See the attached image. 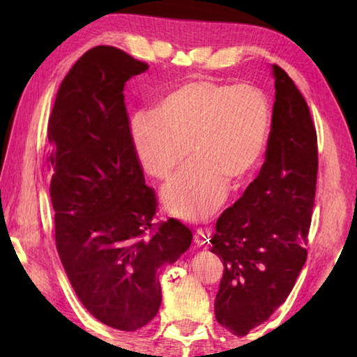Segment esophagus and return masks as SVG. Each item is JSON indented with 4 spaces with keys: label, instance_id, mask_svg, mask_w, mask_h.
Wrapping results in <instances>:
<instances>
[{
    "label": "esophagus",
    "instance_id": "34e87169",
    "mask_svg": "<svg viewBox=\"0 0 357 357\" xmlns=\"http://www.w3.org/2000/svg\"><path fill=\"white\" fill-rule=\"evenodd\" d=\"M193 239H195V242H196V244H198L199 247L206 245L207 242L210 241V230H207V229H198V230L195 231Z\"/></svg>",
    "mask_w": 357,
    "mask_h": 357
}]
</instances>
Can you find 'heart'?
I'll return each instance as SVG.
<instances>
[{
  "label": "heart",
  "mask_w": 357,
  "mask_h": 357,
  "mask_svg": "<svg viewBox=\"0 0 357 357\" xmlns=\"http://www.w3.org/2000/svg\"><path fill=\"white\" fill-rule=\"evenodd\" d=\"M271 109L252 84L196 79L178 84L155 102L150 116H136L128 138L139 165L151 178L173 179L164 207L187 221H202L225 201L229 183H245L267 147Z\"/></svg>",
  "instance_id": "obj_1"
}]
</instances>
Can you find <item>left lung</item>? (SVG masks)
Masks as SVG:
<instances>
[{"mask_svg":"<svg viewBox=\"0 0 357 357\" xmlns=\"http://www.w3.org/2000/svg\"><path fill=\"white\" fill-rule=\"evenodd\" d=\"M275 78L265 162L242 198L216 222L210 252L224 264L216 321L233 335L265 322L291 293L307 261L317 178V138L310 109L293 79Z\"/></svg>","mask_w":357,"mask_h":357,"instance_id":"8db88e82","label":"left lung"}]
</instances>
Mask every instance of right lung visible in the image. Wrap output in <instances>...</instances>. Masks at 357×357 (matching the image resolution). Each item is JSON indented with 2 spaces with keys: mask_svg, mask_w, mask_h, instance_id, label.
I'll use <instances>...</instances> for the list:
<instances>
[{
  "mask_svg": "<svg viewBox=\"0 0 357 357\" xmlns=\"http://www.w3.org/2000/svg\"><path fill=\"white\" fill-rule=\"evenodd\" d=\"M147 69L112 45L90 49L59 86L47 128L59 259L90 314L123 331L156 316L159 278L193 238L176 219L156 230L151 222L158 204L128 138L123 93Z\"/></svg>",
  "mask_w": 357,
  "mask_h": 357,
  "instance_id": "add662e5",
  "label": "right lung"
}]
</instances>
